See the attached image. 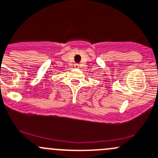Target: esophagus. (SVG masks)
<instances>
[{"mask_svg": "<svg viewBox=\"0 0 158 158\" xmlns=\"http://www.w3.org/2000/svg\"><path fill=\"white\" fill-rule=\"evenodd\" d=\"M79 64H74V67L75 68H79Z\"/></svg>", "mask_w": 158, "mask_h": 158, "instance_id": "34e87169", "label": "esophagus"}]
</instances>
